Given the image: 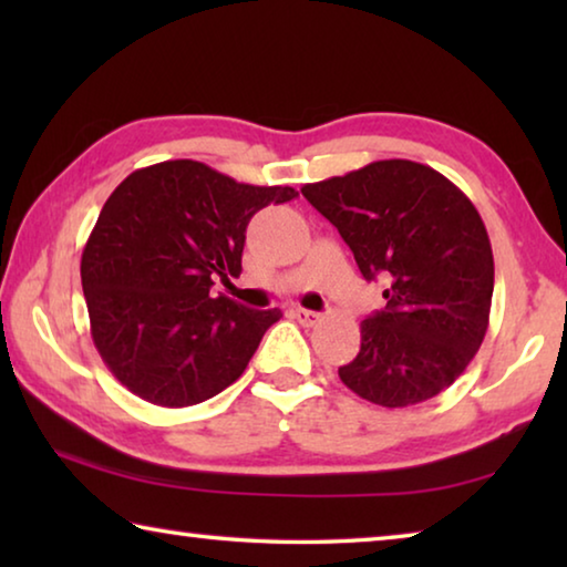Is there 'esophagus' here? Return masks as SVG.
<instances>
[{"instance_id":"esophagus-1","label":"esophagus","mask_w":567,"mask_h":567,"mask_svg":"<svg viewBox=\"0 0 567 567\" xmlns=\"http://www.w3.org/2000/svg\"><path fill=\"white\" fill-rule=\"evenodd\" d=\"M295 320L300 322V324H305V328H312V324H318L322 318H320V312L302 310V307H297V310H295Z\"/></svg>"}]
</instances>
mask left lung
Masks as SVG:
<instances>
[{"instance_id":"1","label":"left lung","mask_w":567,"mask_h":567,"mask_svg":"<svg viewBox=\"0 0 567 567\" xmlns=\"http://www.w3.org/2000/svg\"><path fill=\"white\" fill-rule=\"evenodd\" d=\"M302 195L338 227L364 280L390 282L340 380L382 408L453 385L483 344L495 282L491 239L465 192L420 162L380 159Z\"/></svg>"}]
</instances>
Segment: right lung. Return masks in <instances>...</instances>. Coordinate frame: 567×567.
<instances>
[{
	"mask_svg": "<svg viewBox=\"0 0 567 567\" xmlns=\"http://www.w3.org/2000/svg\"><path fill=\"white\" fill-rule=\"evenodd\" d=\"M297 197L243 185L195 159L134 169L112 192L82 252L94 348L132 395L159 408L215 398L243 375L272 310L213 297L215 277L243 272L255 213Z\"/></svg>",
	"mask_w": 567,
	"mask_h": 567,
	"instance_id": "obj_1",
	"label": "right lung"
}]
</instances>
